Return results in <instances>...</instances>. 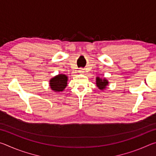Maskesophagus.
Instances as JSON below:
<instances>
[{
	"label": "esophagus",
	"mask_w": 156,
	"mask_h": 156,
	"mask_svg": "<svg viewBox=\"0 0 156 156\" xmlns=\"http://www.w3.org/2000/svg\"><path fill=\"white\" fill-rule=\"evenodd\" d=\"M79 73H84V69H80V70H79V72H78Z\"/></svg>",
	"instance_id": "esophagus-1"
}]
</instances>
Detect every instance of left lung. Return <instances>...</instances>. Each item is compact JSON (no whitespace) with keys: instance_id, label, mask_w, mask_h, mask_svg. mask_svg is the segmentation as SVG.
I'll use <instances>...</instances> for the list:
<instances>
[{"instance_id":"1","label":"left lung","mask_w":156,"mask_h":156,"mask_svg":"<svg viewBox=\"0 0 156 156\" xmlns=\"http://www.w3.org/2000/svg\"><path fill=\"white\" fill-rule=\"evenodd\" d=\"M108 84H109V82L106 78L102 79L99 77L96 78V86L100 90H103V89H106Z\"/></svg>"}]
</instances>
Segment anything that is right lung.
Instances as JSON below:
<instances>
[{"label":"right lung","mask_w":156,"mask_h":156,"mask_svg":"<svg viewBox=\"0 0 156 156\" xmlns=\"http://www.w3.org/2000/svg\"><path fill=\"white\" fill-rule=\"evenodd\" d=\"M68 77L65 74H58L49 80V85L51 90L60 92L62 91L67 85Z\"/></svg>","instance_id":"right-lung-1"}]
</instances>
